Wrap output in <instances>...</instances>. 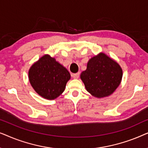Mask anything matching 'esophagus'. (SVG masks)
Wrapping results in <instances>:
<instances>
[{
	"label": "esophagus",
	"mask_w": 148,
	"mask_h": 148,
	"mask_svg": "<svg viewBox=\"0 0 148 148\" xmlns=\"http://www.w3.org/2000/svg\"><path fill=\"white\" fill-rule=\"evenodd\" d=\"M79 75H80L79 73H77L72 74V77H73L74 79H78L79 77Z\"/></svg>",
	"instance_id": "34e87169"
}]
</instances>
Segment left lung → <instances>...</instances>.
Wrapping results in <instances>:
<instances>
[{"instance_id":"8db88e82","label":"left lung","mask_w":148,"mask_h":148,"mask_svg":"<svg viewBox=\"0 0 148 148\" xmlns=\"http://www.w3.org/2000/svg\"><path fill=\"white\" fill-rule=\"evenodd\" d=\"M122 77L120 65L102 52L90 59L87 69L80 75L87 91L98 98L112 94L120 85Z\"/></svg>"}]
</instances>
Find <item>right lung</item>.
I'll return each mask as SVG.
<instances>
[{"label": "right lung", "mask_w": 148, "mask_h": 148, "mask_svg": "<svg viewBox=\"0 0 148 148\" xmlns=\"http://www.w3.org/2000/svg\"><path fill=\"white\" fill-rule=\"evenodd\" d=\"M28 75L34 90L48 100H54L59 96L71 78L67 69L48 54L36 62L30 67Z\"/></svg>", "instance_id": "right-lung-1"}]
</instances>
